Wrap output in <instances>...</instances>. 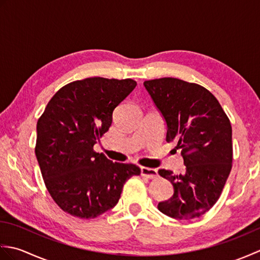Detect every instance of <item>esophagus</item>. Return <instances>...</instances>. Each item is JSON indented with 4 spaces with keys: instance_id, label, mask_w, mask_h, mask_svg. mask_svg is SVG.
<instances>
[{
    "instance_id": "34e87169",
    "label": "esophagus",
    "mask_w": 260,
    "mask_h": 260,
    "mask_svg": "<svg viewBox=\"0 0 260 260\" xmlns=\"http://www.w3.org/2000/svg\"><path fill=\"white\" fill-rule=\"evenodd\" d=\"M141 174L142 176H145L147 179H156L157 178V171L155 169H150L142 167L141 168Z\"/></svg>"
}]
</instances>
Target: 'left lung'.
Instances as JSON below:
<instances>
[{
    "mask_svg": "<svg viewBox=\"0 0 260 260\" xmlns=\"http://www.w3.org/2000/svg\"><path fill=\"white\" fill-rule=\"evenodd\" d=\"M168 125L167 142H175L184 174L158 170L174 193L157 208L171 218L204 214L218 201L233 168V128L218 99L206 88L178 78L144 81Z\"/></svg>",
    "mask_w": 260,
    "mask_h": 260,
    "instance_id": "1",
    "label": "left lung"
}]
</instances>
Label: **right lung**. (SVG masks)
<instances>
[{"label":"right lung","instance_id":"obj_1","mask_svg":"<svg viewBox=\"0 0 260 260\" xmlns=\"http://www.w3.org/2000/svg\"><path fill=\"white\" fill-rule=\"evenodd\" d=\"M136 85L129 78L73 81L54 93L38 119L36 156L48 192L64 212L96 218L115 207L127 180L141 174L135 164L93 151L115 107Z\"/></svg>","mask_w":260,"mask_h":260}]
</instances>
